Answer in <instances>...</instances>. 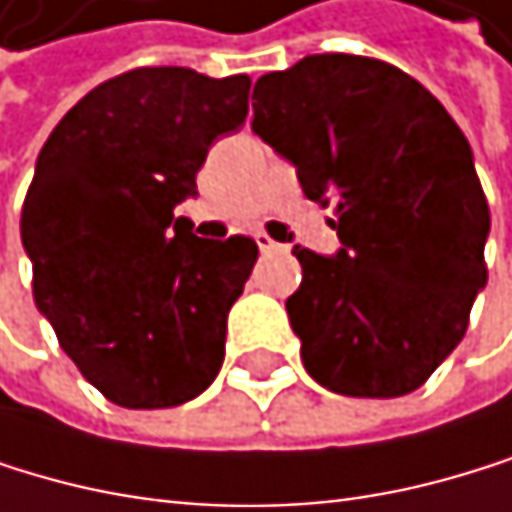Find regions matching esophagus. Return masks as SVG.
<instances>
[{
    "label": "esophagus",
    "instance_id": "obj_1",
    "mask_svg": "<svg viewBox=\"0 0 512 512\" xmlns=\"http://www.w3.org/2000/svg\"><path fill=\"white\" fill-rule=\"evenodd\" d=\"M256 244L262 253H287V244H278V241H271L268 234H256Z\"/></svg>",
    "mask_w": 512,
    "mask_h": 512
}]
</instances>
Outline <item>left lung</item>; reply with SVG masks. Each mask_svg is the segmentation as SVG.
<instances>
[{
    "instance_id": "left-lung-1",
    "label": "left lung",
    "mask_w": 512,
    "mask_h": 512,
    "mask_svg": "<svg viewBox=\"0 0 512 512\" xmlns=\"http://www.w3.org/2000/svg\"><path fill=\"white\" fill-rule=\"evenodd\" d=\"M253 132L337 203L340 250L293 247L287 299L315 383L398 398L429 380L488 281V200L470 141L414 76L377 58L309 55L256 79Z\"/></svg>"
}]
</instances>
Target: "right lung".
<instances>
[{
	"label": "right lung",
	"mask_w": 512,
	"mask_h": 512,
	"mask_svg": "<svg viewBox=\"0 0 512 512\" xmlns=\"http://www.w3.org/2000/svg\"><path fill=\"white\" fill-rule=\"evenodd\" d=\"M250 76L138 67L95 86L42 145L21 210L33 299L61 349L120 408H175L210 386L259 247L191 234L210 145L247 120Z\"/></svg>",
	"instance_id": "right-lung-1"
}]
</instances>
